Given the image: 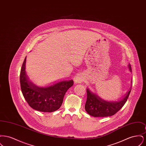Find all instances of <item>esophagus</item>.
<instances>
[{
  "label": "esophagus",
  "instance_id": "1",
  "mask_svg": "<svg viewBox=\"0 0 146 146\" xmlns=\"http://www.w3.org/2000/svg\"><path fill=\"white\" fill-rule=\"evenodd\" d=\"M83 76L80 75H79L76 77L74 79V82L76 83H81L83 81Z\"/></svg>",
  "mask_w": 146,
  "mask_h": 146
}]
</instances>
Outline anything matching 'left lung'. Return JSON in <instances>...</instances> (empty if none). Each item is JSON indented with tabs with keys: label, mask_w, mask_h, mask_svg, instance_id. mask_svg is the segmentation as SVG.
I'll use <instances>...</instances> for the list:
<instances>
[{
	"label": "left lung",
	"mask_w": 146,
	"mask_h": 146,
	"mask_svg": "<svg viewBox=\"0 0 146 146\" xmlns=\"http://www.w3.org/2000/svg\"><path fill=\"white\" fill-rule=\"evenodd\" d=\"M129 67L131 71L130 64L129 65ZM130 92L131 90L121 101L117 102H110L103 100L87 89V100L85 106V111L89 114L95 117H104L114 115L125 104Z\"/></svg>",
	"instance_id": "1"
}]
</instances>
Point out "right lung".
Here are the masks:
<instances>
[{
  "label": "right lung",
  "instance_id": "1",
  "mask_svg": "<svg viewBox=\"0 0 146 146\" xmlns=\"http://www.w3.org/2000/svg\"><path fill=\"white\" fill-rule=\"evenodd\" d=\"M26 57L20 72V84L22 94L31 107L36 111L52 112L62 104L63 97L74 84L73 80L63 81L48 88H39L29 82L25 71Z\"/></svg>",
  "mask_w": 146,
  "mask_h": 146
}]
</instances>
